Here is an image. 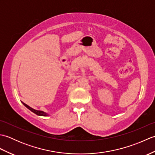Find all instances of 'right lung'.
<instances>
[{
	"label": "right lung",
	"mask_w": 155,
	"mask_h": 155,
	"mask_svg": "<svg viewBox=\"0 0 155 155\" xmlns=\"http://www.w3.org/2000/svg\"><path fill=\"white\" fill-rule=\"evenodd\" d=\"M22 104L25 105V106L27 107V108H28L29 110H31L32 113H34L35 114H37V115H39V116H43V117H46V116H48V114L47 113H45V112L42 111V110H35L34 109V108H32L31 107H30L29 106H28V105L27 104H25L24 103H22Z\"/></svg>",
	"instance_id": "1"
}]
</instances>
